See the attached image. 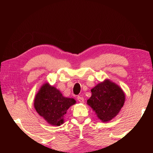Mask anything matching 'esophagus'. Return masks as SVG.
<instances>
[{"label": "esophagus", "instance_id": "obj_1", "mask_svg": "<svg viewBox=\"0 0 153 153\" xmlns=\"http://www.w3.org/2000/svg\"><path fill=\"white\" fill-rule=\"evenodd\" d=\"M77 100L80 102V103H84V98L82 97H77Z\"/></svg>", "mask_w": 153, "mask_h": 153}]
</instances>
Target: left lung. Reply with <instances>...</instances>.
Masks as SVG:
<instances>
[{"label":"left lung","instance_id":"8db88e82","mask_svg":"<svg viewBox=\"0 0 153 153\" xmlns=\"http://www.w3.org/2000/svg\"><path fill=\"white\" fill-rule=\"evenodd\" d=\"M91 92L87 104L102 122H108L116 117L126 100L121 88L108 79L98 84L91 89Z\"/></svg>","mask_w":153,"mask_h":153}]
</instances>
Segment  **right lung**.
<instances>
[{
	"label": "right lung",
	"mask_w": 153,
	"mask_h": 153,
	"mask_svg": "<svg viewBox=\"0 0 153 153\" xmlns=\"http://www.w3.org/2000/svg\"><path fill=\"white\" fill-rule=\"evenodd\" d=\"M76 103L74 98L63 97L60 90L46 82L36 94L33 107L48 124L59 126L64 123L67 111Z\"/></svg>",
	"instance_id": "1"
}]
</instances>
